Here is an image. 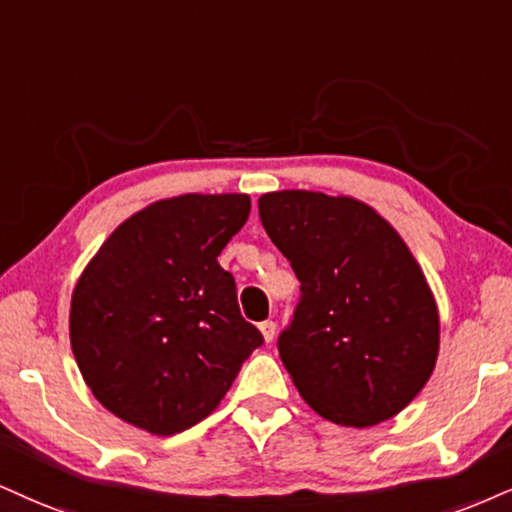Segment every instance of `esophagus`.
Segmentation results:
<instances>
[{"instance_id": "obj_1", "label": "esophagus", "mask_w": 512, "mask_h": 512, "mask_svg": "<svg viewBox=\"0 0 512 512\" xmlns=\"http://www.w3.org/2000/svg\"><path fill=\"white\" fill-rule=\"evenodd\" d=\"M258 330H261V334H263V339H266V342L270 344L275 339V332H277V325L273 323V320H266V323H261L258 325Z\"/></svg>"}]
</instances>
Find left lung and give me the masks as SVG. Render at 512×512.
Segmentation results:
<instances>
[{"instance_id": "left-lung-1", "label": "left lung", "mask_w": 512, "mask_h": 512, "mask_svg": "<svg viewBox=\"0 0 512 512\" xmlns=\"http://www.w3.org/2000/svg\"><path fill=\"white\" fill-rule=\"evenodd\" d=\"M258 216L301 282L277 342L299 394L337 425L394 418L439 356L437 301L406 242L353 197L282 189L258 199Z\"/></svg>"}]
</instances>
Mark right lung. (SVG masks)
Instances as JSON below:
<instances>
[{"label": "right lung", "mask_w": 512, "mask_h": 512, "mask_svg": "<svg viewBox=\"0 0 512 512\" xmlns=\"http://www.w3.org/2000/svg\"><path fill=\"white\" fill-rule=\"evenodd\" d=\"M249 194H180L111 232L71 299V346L106 410L170 437L223 401L263 344L218 256L242 230Z\"/></svg>", "instance_id": "right-lung-1"}]
</instances>
